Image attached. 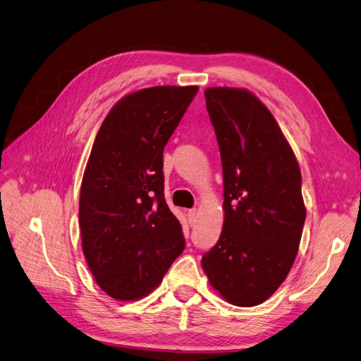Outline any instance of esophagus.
I'll return each mask as SVG.
<instances>
[{"instance_id":"esophagus-1","label":"esophagus","mask_w":361,"mask_h":361,"mask_svg":"<svg viewBox=\"0 0 361 361\" xmlns=\"http://www.w3.org/2000/svg\"><path fill=\"white\" fill-rule=\"evenodd\" d=\"M196 217H197V213H196L195 208H193V210H189V212H188V219H189V224H190V225H195V224H196Z\"/></svg>"}]
</instances>
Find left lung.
<instances>
[{"instance_id": "obj_1", "label": "left lung", "mask_w": 361, "mask_h": 361, "mask_svg": "<svg viewBox=\"0 0 361 361\" xmlns=\"http://www.w3.org/2000/svg\"><path fill=\"white\" fill-rule=\"evenodd\" d=\"M224 169V228L202 257L208 282L231 305L258 306L297 257L306 208L293 148L265 104L244 88L205 90Z\"/></svg>"}]
</instances>
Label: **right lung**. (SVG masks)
<instances>
[{
  "label": "right lung",
  "mask_w": 361,
  "mask_h": 361,
  "mask_svg": "<svg viewBox=\"0 0 361 361\" xmlns=\"http://www.w3.org/2000/svg\"><path fill=\"white\" fill-rule=\"evenodd\" d=\"M197 87H151L123 97L103 120L79 196L82 250L109 297L139 300L184 250L164 193V148Z\"/></svg>",
  "instance_id": "right-lung-1"
}]
</instances>
